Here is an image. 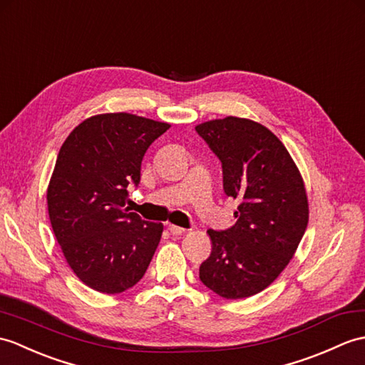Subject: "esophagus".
<instances>
[{
    "mask_svg": "<svg viewBox=\"0 0 365 365\" xmlns=\"http://www.w3.org/2000/svg\"><path fill=\"white\" fill-rule=\"evenodd\" d=\"M168 230H169V233L174 235V236H179V235L185 233V228H182L179 225H174V224H169L168 225Z\"/></svg>",
    "mask_w": 365,
    "mask_h": 365,
    "instance_id": "obj_1",
    "label": "esophagus"
}]
</instances>
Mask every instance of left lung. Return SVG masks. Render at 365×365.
Segmentation results:
<instances>
[{
  "label": "left lung",
  "instance_id": "1",
  "mask_svg": "<svg viewBox=\"0 0 365 365\" xmlns=\"http://www.w3.org/2000/svg\"><path fill=\"white\" fill-rule=\"evenodd\" d=\"M196 130L221 160L225 194L241 202L232 228L207 232L211 255L200 282L224 299L250 297L283 272L307 230L303 177L284 144L257 121L225 116Z\"/></svg>",
  "mask_w": 365,
  "mask_h": 365
}]
</instances>
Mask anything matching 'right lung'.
Masks as SVG:
<instances>
[{
    "label": "right lung",
    "instance_id": "obj_1",
    "mask_svg": "<svg viewBox=\"0 0 365 365\" xmlns=\"http://www.w3.org/2000/svg\"><path fill=\"white\" fill-rule=\"evenodd\" d=\"M171 124L132 113H101L76 125L58 150L48 213L63 257L93 291L121 294L143 278L163 224L125 208L143 157Z\"/></svg>",
    "mask_w": 365,
    "mask_h": 365
}]
</instances>
